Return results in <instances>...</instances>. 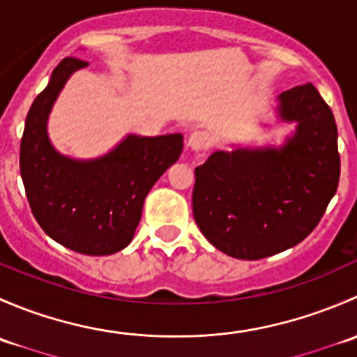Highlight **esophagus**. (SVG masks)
Here are the masks:
<instances>
[{
  "label": "esophagus",
  "mask_w": 357,
  "mask_h": 357,
  "mask_svg": "<svg viewBox=\"0 0 357 357\" xmlns=\"http://www.w3.org/2000/svg\"><path fill=\"white\" fill-rule=\"evenodd\" d=\"M186 145H188L193 152H202V150L207 149L208 136L205 135L204 131H193L192 135L188 136V142H186Z\"/></svg>",
  "instance_id": "34e87169"
}]
</instances>
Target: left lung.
<instances>
[{
	"mask_svg": "<svg viewBox=\"0 0 357 357\" xmlns=\"http://www.w3.org/2000/svg\"><path fill=\"white\" fill-rule=\"evenodd\" d=\"M295 132L280 149L218 150L195 169L193 218L218 250L245 261L301 243L337 192V124L312 84L278 96Z\"/></svg>",
	"mask_w": 357,
	"mask_h": 357,
	"instance_id": "left-lung-1",
	"label": "left lung"
}]
</instances>
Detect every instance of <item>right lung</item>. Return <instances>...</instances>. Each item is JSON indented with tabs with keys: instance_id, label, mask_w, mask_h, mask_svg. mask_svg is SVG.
Wrapping results in <instances>:
<instances>
[{
	"instance_id": "right-lung-1",
	"label": "right lung",
	"mask_w": 357,
	"mask_h": 357,
	"mask_svg": "<svg viewBox=\"0 0 357 357\" xmlns=\"http://www.w3.org/2000/svg\"><path fill=\"white\" fill-rule=\"evenodd\" d=\"M88 62L67 56L29 109L20 142V174L43 231L86 255H110L131 243L143 204L183 152L181 135H128L107 155L77 160L56 152L48 115L67 79Z\"/></svg>"
}]
</instances>
